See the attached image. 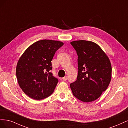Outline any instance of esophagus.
<instances>
[{"mask_svg": "<svg viewBox=\"0 0 128 128\" xmlns=\"http://www.w3.org/2000/svg\"><path fill=\"white\" fill-rule=\"evenodd\" d=\"M67 80V76H64V77H63V78H62V80H63L64 81H66V80Z\"/></svg>", "mask_w": 128, "mask_h": 128, "instance_id": "1", "label": "esophagus"}]
</instances>
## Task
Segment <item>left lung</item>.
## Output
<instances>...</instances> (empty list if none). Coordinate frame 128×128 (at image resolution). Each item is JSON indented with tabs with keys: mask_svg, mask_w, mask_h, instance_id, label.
Segmentation results:
<instances>
[{
	"mask_svg": "<svg viewBox=\"0 0 128 128\" xmlns=\"http://www.w3.org/2000/svg\"><path fill=\"white\" fill-rule=\"evenodd\" d=\"M70 44L78 56V75L70 84L72 94L85 102L94 101L105 91L112 78L109 58L95 42L84 40Z\"/></svg>",
	"mask_w": 128,
	"mask_h": 128,
	"instance_id": "obj_1",
	"label": "left lung"
}]
</instances>
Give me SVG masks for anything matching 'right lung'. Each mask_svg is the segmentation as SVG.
<instances>
[{
    "mask_svg": "<svg viewBox=\"0 0 128 128\" xmlns=\"http://www.w3.org/2000/svg\"><path fill=\"white\" fill-rule=\"evenodd\" d=\"M63 45V42L58 40H38L29 46L19 58L16 68L18 82L31 98L44 99L54 90L58 80L50 72L51 61Z\"/></svg>",
    "mask_w": 128,
    "mask_h": 128,
    "instance_id": "add662e5",
    "label": "right lung"
}]
</instances>
